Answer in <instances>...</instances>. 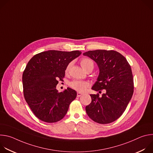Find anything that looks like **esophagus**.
Segmentation results:
<instances>
[{
	"instance_id": "esophagus-1",
	"label": "esophagus",
	"mask_w": 153,
	"mask_h": 153,
	"mask_svg": "<svg viewBox=\"0 0 153 153\" xmlns=\"http://www.w3.org/2000/svg\"><path fill=\"white\" fill-rule=\"evenodd\" d=\"M82 94H83V93H80V92H77V97H80Z\"/></svg>"
}]
</instances>
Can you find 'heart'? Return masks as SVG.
Returning a JSON list of instances; mask_svg holds the SVG:
<instances>
[{"label":"heart","mask_w":153,"mask_h":153,"mask_svg":"<svg viewBox=\"0 0 153 153\" xmlns=\"http://www.w3.org/2000/svg\"><path fill=\"white\" fill-rule=\"evenodd\" d=\"M80 65L83 68L84 70L86 71L88 70L91 68L94 67V65L93 62L87 58H83L80 61ZM71 65V63H69L68 66L66 68V72H68L70 67ZM70 86L72 87L73 88L75 89L76 90L82 92L86 90V88L89 86V84L88 82H85V81H80V80H74L72 82L70 83Z\"/></svg>","instance_id":"heart-1"}]
</instances>
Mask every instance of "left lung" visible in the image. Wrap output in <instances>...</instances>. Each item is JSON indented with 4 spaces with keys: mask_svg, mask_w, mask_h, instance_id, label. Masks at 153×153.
<instances>
[{
    "mask_svg": "<svg viewBox=\"0 0 153 153\" xmlns=\"http://www.w3.org/2000/svg\"><path fill=\"white\" fill-rule=\"evenodd\" d=\"M93 60L99 69L97 81L91 89L100 93L101 97L90 94L91 102L86 112L94 122L106 124L119 118L126 110L134 91L131 68L125 57L113 50H97L83 54Z\"/></svg>",
    "mask_w": 153,
    "mask_h": 153,
    "instance_id": "obj_1",
    "label": "left lung"
}]
</instances>
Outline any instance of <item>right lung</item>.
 Wrapping results in <instances>:
<instances>
[{"label": "right lung", "mask_w": 153, "mask_h": 153, "mask_svg": "<svg viewBox=\"0 0 153 153\" xmlns=\"http://www.w3.org/2000/svg\"><path fill=\"white\" fill-rule=\"evenodd\" d=\"M82 54L79 51L48 50L34 56L23 73L25 99L40 120L57 122L66 115L77 92L68 88L59 93L58 79L62 80L68 65Z\"/></svg>", "instance_id": "add662e5"}]
</instances>
